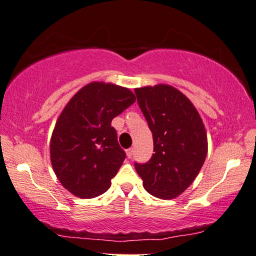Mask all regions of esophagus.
<instances>
[{
  "label": "esophagus",
  "instance_id": "obj_1",
  "mask_svg": "<svg viewBox=\"0 0 256 256\" xmlns=\"http://www.w3.org/2000/svg\"><path fill=\"white\" fill-rule=\"evenodd\" d=\"M126 156H128V158H131L132 156H134V149H132V148H130V149L126 150Z\"/></svg>",
  "mask_w": 256,
  "mask_h": 256
}]
</instances>
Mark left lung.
I'll use <instances>...</instances> for the list:
<instances>
[{"mask_svg": "<svg viewBox=\"0 0 256 256\" xmlns=\"http://www.w3.org/2000/svg\"><path fill=\"white\" fill-rule=\"evenodd\" d=\"M152 132L149 162L134 167L143 187L160 199H174L196 180L208 155V134L194 104L169 84L134 89Z\"/></svg>", "mask_w": 256, "mask_h": 256, "instance_id": "obj_1", "label": "left lung"}]
</instances>
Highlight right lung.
<instances>
[{
    "instance_id": "1",
    "label": "right lung",
    "mask_w": 256,
    "mask_h": 256,
    "mask_svg": "<svg viewBox=\"0 0 256 256\" xmlns=\"http://www.w3.org/2000/svg\"><path fill=\"white\" fill-rule=\"evenodd\" d=\"M136 101L128 88L90 82L62 110L50 142V158L62 186L90 199L110 187L126 158L110 126L113 118Z\"/></svg>"
}]
</instances>
